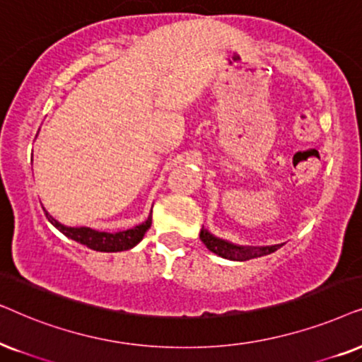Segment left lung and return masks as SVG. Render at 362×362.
<instances>
[{
	"mask_svg": "<svg viewBox=\"0 0 362 362\" xmlns=\"http://www.w3.org/2000/svg\"><path fill=\"white\" fill-rule=\"evenodd\" d=\"M200 240L204 242L205 247L209 248L211 253L218 255V257L225 259H231V262H247V259H252V258L264 257V255L276 252V250H279L283 245H285V243H278V245H267V247H245V245L231 243L228 240L215 237V235L210 233L206 228L200 230Z\"/></svg>",
	"mask_w": 362,
	"mask_h": 362,
	"instance_id": "left-lung-1",
	"label": "left lung"
}]
</instances>
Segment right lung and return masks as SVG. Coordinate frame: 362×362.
Here are the masks:
<instances>
[{
  "mask_svg": "<svg viewBox=\"0 0 362 362\" xmlns=\"http://www.w3.org/2000/svg\"><path fill=\"white\" fill-rule=\"evenodd\" d=\"M46 211V210H45ZM46 218L61 231L62 235H66L67 238L74 240V242L86 245L90 250L95 252H105V253H114V252H124V250H131L141 242L146 235V231L151 228L152 225V211L148 215V218L144 223L134 226V228L115 231V233H109V231H99L90 228V226H67L62 225L61 221L46 211Z\"/></svg>",
  "mask_w": 362,
  "mask_h": 362,
  "instance_id": "obj_1",
  "label": "right lung"
}]
</instances>
